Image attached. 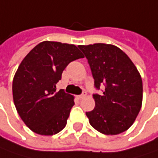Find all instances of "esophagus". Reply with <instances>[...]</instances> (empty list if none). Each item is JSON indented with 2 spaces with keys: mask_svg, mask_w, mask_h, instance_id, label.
Returning <instances> with one entry per match:
<instances>
[{
  "mask_svg": "<svg viewBox=\"0 0 158 158\" xmlns=\"http://www.w3.org/2000/svg\"><path fill=\"white\" fill-rule=\"evenodd\" d=\"M85 97H86V94H81V95L78 96V98H79V99H81V98H85Z\"/></svg>",
  "mask_w": 158,
  "mask_h": 158,
  "instance_id": "1",
  "label": "esophagus"
}]
</instances>
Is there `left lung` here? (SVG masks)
I'll return each instance as SVG.
<instances>
[{
    "mask_svg": "<svg viewBox=\"0 0 158 158\" xmlns=\"http://www.w3.org/2000/svg\"><path fill=\"white\" fill-rule=\"evenodd\" d=\"M95 79V87L105 86L103 95L95 94V108L87 112L89 123L106 135L127 131L139 114L143 96L142 79L129 56L107 44L79 45Z\"/></svg>",
    "mask_w": 158,
    "mask_h": 158,
    "instance_id": "obj_1",
    "label": "left lung"
}]
</instances>
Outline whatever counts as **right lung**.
I'll return each mask as SVG.
<instances>
[{"label":"right lung","mask_w":158,"mask_h":158,"mask_svg":"<svg viewBox=\"0 0 158 158\" xmlns=\"http://www.w3.org/2000/svg\"><path fill=\"white\" fill-rule=\"evenodd\" d=\"M83 58L74 44L44 41L19 64L12 82L13 101L24 123L39 135L51 136L67 124L74 97L56 90L61 74L72 60Z\"/></svg>","instance_id":"1"}]
</instances>
